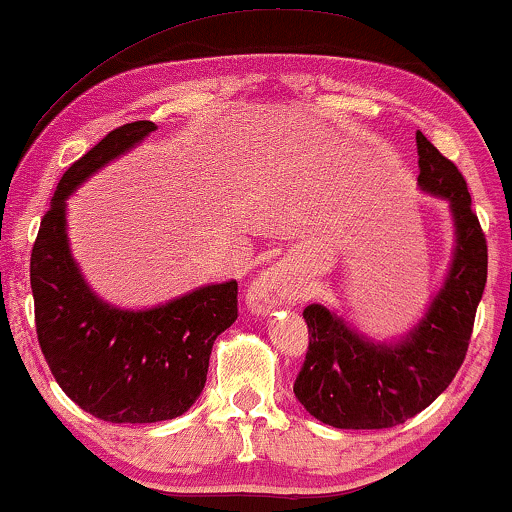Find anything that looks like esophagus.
Returning <instances> with one entry per match:
<instances>
[{"mask_svg":"<svg viewBox=\"0 0 512 512\" xmlns=\"http://www.w3.org/2000/svg\"><path fill=\"white\" fill-rule=\"evenodd\" d=\"M291 296H293V284H291L289 270H286L282 263H277L265 270L263 275L251 284V289L247 293V303L251 310L256 312H270L282 303H286V300H291Z\"/></svg>","mask_w":512,"mask_h":512,"instance_id":"obj_1","label":"esophagus"}]
</instances>
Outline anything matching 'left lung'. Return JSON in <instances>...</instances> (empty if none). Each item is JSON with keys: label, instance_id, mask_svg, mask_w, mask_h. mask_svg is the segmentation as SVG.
<instances>
[{"label": "left lung", "instance_id": "obj_1", "mask_svg": "<svg viewBox=\"0 0 512 512\" xmlns=\"http://www.w3.org/2000/svg\"><path fill=\"white\" fill-rule=\"evenodd\" d=\"M419 186L452 205L457 249L447 282L415 331L398 345H373L321 305L303 317L310 345L293 394L335 429H391L436 401L457 375L487 284V240L464 174L417 132Z\"/></svg>", "mask_w": 512, "mask_h": 512}]
</instances>
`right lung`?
<instances>
[{"label": "right lung", "instance_id": "obj_1", "mask_svg": "<svg viewBox=\"0 0 512 512\" xmlns=\"http://www.w3.org/2000/svg\"><path fill=\"white\" fill-rule=\"evenodd\" d=\"M153 130L151 121L125 123L69 165L30 258L41 354L60 389L111 424L184 415L205 387L214 340L237 319V282L202 286L153 310H116L90 293L69 254L67 195Z\"/></svg>", "mask_w": 512, "mask_h": 512}]
</instances>
